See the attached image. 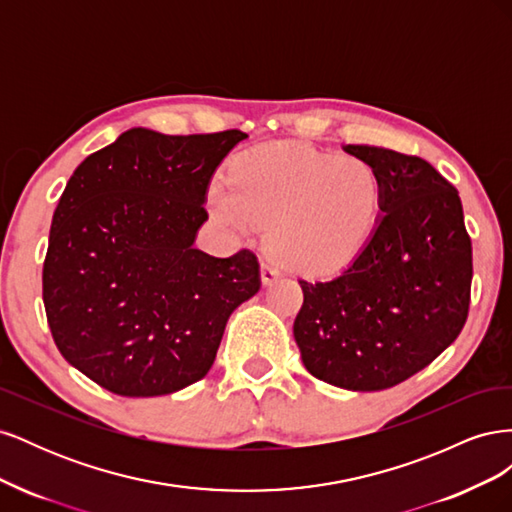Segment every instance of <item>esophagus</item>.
<instances>
[{"label":"esophagus","instance_id":"34e87169","mask_svg":"<svg viewBox=\"0 0 512 512\" xmlns=\"http://www.w3.org/2000/svg\"><path fill=\"white\" fill-rule=\"evenodd\" d=\"M277 277H280V269L275 267V262L273 260H262L260 262V280H262V284L269 286L277 280Z\"/></svg>","mask_w":512,"mask_h":512}]
</instances>
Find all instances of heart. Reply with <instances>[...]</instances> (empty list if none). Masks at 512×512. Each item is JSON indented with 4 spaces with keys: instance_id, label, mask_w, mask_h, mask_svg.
Masks as SVG:
<instances>
[{
    "instance_id": "b5f03b06",
    "label": "heart",
    "mask_w": 512,
    "mask_h": 512,
    "mask_svg": "<svg viewBox=\"0 0 512 512\" xmlns=\"http://www.w3.org/2000/svg\"><path fill=\"white\" fill-rule=\"evenodd\" d=\"M209 207L239 235L269 222V250L294 271L320 275L363 250L382 211V179L359 158L271 143L228 164L226 185H213Z\"/></svg>"
}]
</instances>
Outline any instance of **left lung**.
Segmentation results:
<instances>
[{
    "label": "left lung",
    "instance_id": "obj_1",
    "mask_svg": "<svg viewBox=\"0 0 512 512\" xmlns=\"http://www.w3.org/2000/svg\"><path fill=\"white\" fill-rule=\"evenodd\" d=\"M382 179V215L350 265L299 280L294 339L314 378L382 391L425 369L461 333L470 309L472 241L455 185L418 156L348 145Z\"/></svg>",
    "mask_w": 512,
    "mask_h": 512
}]
</instances>
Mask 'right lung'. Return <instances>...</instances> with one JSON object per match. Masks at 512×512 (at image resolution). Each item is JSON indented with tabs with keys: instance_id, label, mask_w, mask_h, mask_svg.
<instances>
[{
	"instance_id": "1",
	"label": "right lung",
	"mask_w": 512,
	"mask_h": 512,
	"mask_svg": "<svg viewBox=\"0 0 512 512\" xmlns=\"http://www.w3.org/2000/svg\"><path fill=\"white\" fill-rule=\"evenodd\" d=\"M241 130L123 132L74 170L42 269L46 320L64 359L121 397H156L207 376L226 322L260 288L250 250L194 247L215 168Z\"/></svg>"
}]
</instances>
